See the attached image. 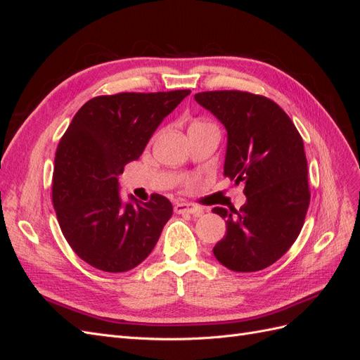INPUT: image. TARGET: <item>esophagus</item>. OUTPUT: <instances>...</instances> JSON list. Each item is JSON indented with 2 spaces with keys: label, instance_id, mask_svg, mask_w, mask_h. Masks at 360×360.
Here are the masks:
<instances>
[{
  "label": "esophagus",
  "instance_id": "esophagus-1",
  "mask_svg": "<svg viewBox=\"0 0 360 360\" xmlns=\"http://www.w3.org/2000/svg\"><path fill=\"white\" fill-rule=\"evenodd\" d=\"M174 212L179 214H192V216L202 214L201 207L193 202H177L174 205Z\"/></svg>",
  "mask_w": 360,
  "mask_h": 360
}]
</instances>
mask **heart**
Listing matches in <instances>:
<instances>
[{"label":"heart","mask_w":360,"mask_h":360,"mask_svg":"<svg viewBox=\"0 0 360 360\" xmlns=\"http://www.w3.org/2000/svg\"><path fill=\"white\" fill-rule=\"evenodd\" d=\"M204 126H213V124L205 123V122H200V120H197V122H193V123L191 124L189 129H197V127H204Z\"/></svg>","instance_id":"1"}]
</instances>
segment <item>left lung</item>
<instances>
[{
  "instance_id": "left-lung-1",
  "label": "left lung",
  "mask_w": 360,
  "mask_h": 360,
  "mask_svg": "<svg viewBox=\"0 0 360 360\" xmlns=\"http://www.w3.org/2000/svg\"><path fill=\"white\" fill-rule=\"evenodd\" d=\"M197 101L228 132L224 176L243 183L246 202L213 212L226 219V234L213 254L234 271H258L296 242L311 192L308 162L299 130L266 96L238 90L202 91Z\"/></svg>"
}]
</instances>
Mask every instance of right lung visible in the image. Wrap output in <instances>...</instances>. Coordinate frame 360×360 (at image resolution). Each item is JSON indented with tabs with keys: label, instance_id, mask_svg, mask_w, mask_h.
<instances>
[{
	"label": "right lung",
	"instance_id": "right-lung-1",
	"mask_svg": "<svg viewBox=\"0 0 360 360\" xmlns=\"http://www.w3.org/2000/svg\"><path fill=\"white\" fill-rule=\"evenodd\" d=\"M191 90L97 96L81 106L56 153L52 202L63 236L85 263L122 274L150 255L172 216L168 198L122 202L118 176Z\"/></svg>",
	"mask_w": 360,
	"mask_h": 360
}]
</instances>
